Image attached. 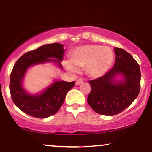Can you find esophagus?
<instances>
[{
	"label": "esophagus",
	"mask_w": 152,
	"mask_h": 152,
	"mask_svg": "<svg viewBox=\"0 0 152 152\" xmlns=\"http://www.w3.org/2000/svg\"><path fill=\"white\" fill-rule=\"evenodd\" d=\"M81 83H83V80L81 79H77L76 81V86H79Z\"/></svg>",
	"instance_id": "1"
}]
</instances>
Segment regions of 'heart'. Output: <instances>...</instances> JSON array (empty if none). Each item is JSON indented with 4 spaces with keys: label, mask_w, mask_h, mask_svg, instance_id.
Wrapping results in <instances>:
<instances>
[{
    "label": "heart",
    "mask_w": 152,
    "mask_h": 152,
    "mask_svg": "<svg viewBox=\"0 0 152 152\" xmlns=\"http://www.w3.org/2000/svg\"><path fill=\"white\" fill-rule=\"evenodd\" d=\"M70 60H64V66L71 72H78V66L86 67V72L93 78H99L108 72L114 60L110 48L96 44L78 46L70 53Z\"/></svg>",
    "instance_id": "heart-1"
}]
</instances>
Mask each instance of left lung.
<instances>
[{
	"label": "left lung",
	"mask_w": 152,
	"mask_h": 152,
	"mask_svg": "<svg viewBox=\"0 0 152 152\" xmlns=\"http://www.w3.org/2000/svg\"><path fill=\"white\" fill-rule=\"evenodd\" d=\"M114 66L104 76L89 81L88 102L99 114L113 116L126 109L137 98L140 88V69L133 56L122 48H114Z\"/></svg>",
	"instance_id": "8db88e82"
}]
</instances>
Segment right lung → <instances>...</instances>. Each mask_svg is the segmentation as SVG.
Listing matches in <instances>:
<instances>
[{
	"label": "right lung",
	"instance_id": "right-lung-1",
	"mask_svg": "<svg viewBox=\"0 0 152 152\" xmlns=\"http://www.w3.org/2000/svg\"><path fill=\"white\" fill-rule=\"evenodd\" d=\"M65 50L60 43L44 44L37 49L26 53L16 62L10 75V90L13 102L21 111L37 118H46L59 110L67 92L75 81L54 79L41 92L32 94L23 87V80L32 66L53 63L62 70L61 62Z\"/></svg>",
	"mask_w": 152,
	"mask_h": 152
}]
</instances>
